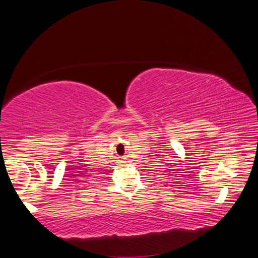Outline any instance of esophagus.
Listing matches in <instances>:
<instances>
[{
  "label": "esophagus",
  "instance_id": "1",
  "mask_svg": "<svg viewBox=\"0 0 258 258\" xmlns=\"http://www.w3.org/2000/svg\"><path fill=\"white\" fill-rule=\"evenodd\" d=\"M119 163H124V161H123V160H121V161H119Z\"/></svg>",
  "mask_w": 258,
  "mask_h": 258
}]
</instances>
